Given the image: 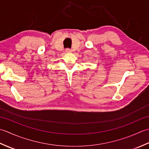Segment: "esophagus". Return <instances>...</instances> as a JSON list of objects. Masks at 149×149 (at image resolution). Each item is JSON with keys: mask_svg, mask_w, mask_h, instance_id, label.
Segmentation results:
<instances>
[{"mask_svg": "<svg viewBox=\"0 0 149 149\" xmlns=\"http://www.w3.org/2000/svg\"><path fill=\"white\" fill-rule=\"evenodd\" d=\"M65 52L66 53H70V52H71V49H69V48H67V49H65Z\"/></svg>", "mask_w": 149, "mask_h": 149, "instance_id": "esophagus-1", "label": "esophagus"}]
</instances>
